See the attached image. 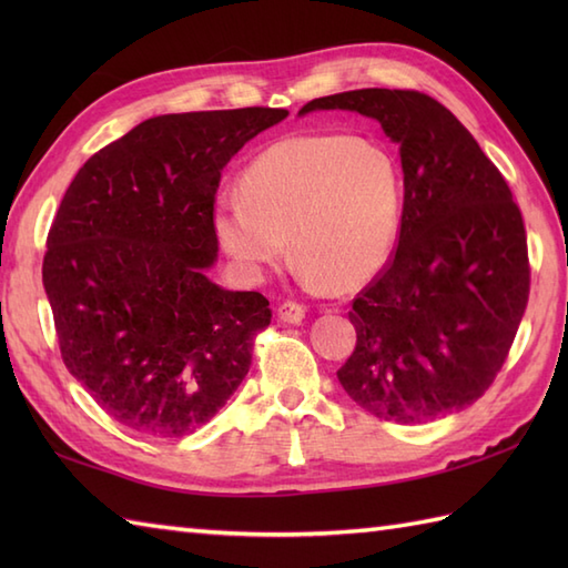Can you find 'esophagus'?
I'll return each mask as SVG.
<instances>
[{
	"mask_svg": "<svg viewBox=\"0 0 568 568\" xmlns=\"http://www.w3.org/2000/svg\"><path fill=\"white\" fill-rule=\"evenodd\" d=\"M277 317H281V322H287V324H300L305 320V307L297 305V303H283L281 307H277Z\"/></svg>",
	"mask_w": 568,
	"mask_h": 568,
	"instance_id": "obj_1",
	"label": "esophagus"
}]
</instances>
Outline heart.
I'll use <instances>...</instances> for the list:
<instances>
[{
  "label": "heart",
  "instance_id": "heart-1",
  "mask_svg": "<svg viewBox=\"0 0 568 568\" xmlns=\"http://www.w3.org/2000/svg\"><path fill=\"white\" fill-rule=\"evenodd\" d=\"M220 197L212 224L246 277L293 256L334 291L366 283L388 261L400 224V171L383 146L344 134H295L271 143Z\"/></svg>",
  "mask_w": 568,
  "mask_h": 568
}]
</instances>
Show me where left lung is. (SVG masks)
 I'll use <instances>...</instances> for the list:
<instances>
[{"label": "left lung", "mask_w": 568, "mask_h": 568, "mask_svg": "<svg viewBox=\"0 0 568 568\" xmlns=\"http://www.w3.org/2000/svg\"><path fill=\"white\" fill-rule=\"evenodd\" d=\"M348 110L400 146L403 216L390 261L348 312L356 348L336 371L366 413L419 425L496 381L529 297L527 234L505 178L458 119L417 90H352L300 114Z\"/></svg>", "instance_id": "left-lung-1"}]
</instances>
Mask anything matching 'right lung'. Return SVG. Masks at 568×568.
<instances>
[{"label": "right lung", "instance_id": "obj_1", "mask_svg": "<svg viewBox=\"0 0 568 568\" xmlns=\"http://www.w3.org/2000/svg\"><path fill=\"white\" fill-rule=\"evenodd\" d=\"M287 110L163 114L98 151L48 232L43 287L60 356L106 415L173 439L210 422L246 378L271 324L261 293L204 271L224 165Z\"/></svg>", "mask_w": 568, "mask_h": 568}]
</instances>
